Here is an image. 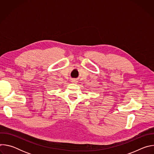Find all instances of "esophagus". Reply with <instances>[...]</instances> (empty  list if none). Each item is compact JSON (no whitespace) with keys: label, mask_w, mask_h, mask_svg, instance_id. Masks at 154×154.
<instances>
[{"label":"esophagus","mask_w":154,"mask_h":154,"mask_svg":"<svg viewBox=\"0 0 154 154\" xmlns=\"http://www.w3.org/2000/svg\"><path fill=\"white\" fill-rule=\"evenodd\" d=\"M72 83H77V81H76L75 80H74H74H72Z\"/></svg>","instance_id":"34e87169"}]
</instances>
